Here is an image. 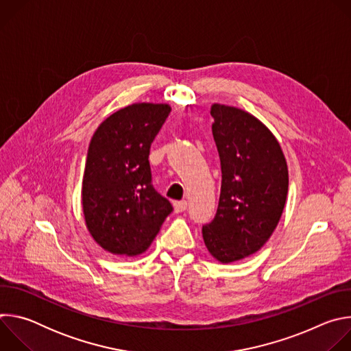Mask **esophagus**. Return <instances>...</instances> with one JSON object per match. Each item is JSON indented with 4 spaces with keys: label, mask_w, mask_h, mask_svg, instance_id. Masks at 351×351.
Returning a JSON list of instances; mask_svg holds the SVG:
<instances>
[{
    "label": "esophagus",
    "mask_w": 351,
    "mask_h": 351,
    "mask_svg": "<svg viewBox=\"0 0 351 351\" xmlns=\"http://www.w3.org/2000/svg\"><path fill=\"white\" fill-rule=\"evenodd\" d=\"M186 208H187V202H186V199H183V202H176V203H173V210H175L176 214L186 211Z\"/></svg>",
    "instance_id": "1"
}]
</instances>
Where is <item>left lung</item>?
I'll list each match as a JSON object with an SVG mask.
<instances>
[{
    "label": "left lung",
    "mask_w": 351,
    "mask_h": 351,
    "mask_svg": "<svg viewBox=\"0 0 351 351\" xmlns=\"http://www.w3.org/2000/svg\"><path fill=\"white\" fill-rule=\"evenodd\" d=\"M211 115L222 184L203 239L217 261L230 264L257 253L272 236L286 204L289 172L279 141L254 115L223 104H213Z\"/></svg>",
    "instance_id": "1"
}]
</instances>
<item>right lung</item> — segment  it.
Wrapping results in <instances>:
<instances>
[{
  "label": "right lung",
  "mask_w": 351,
  "mask_h": 351,
  "mask_svg": "<svg viewBox=\"0 0 351 351\" xmlns=\"http://www.w3.org/2000/svg\"><path fill=\"white\" fill-rule=\"evenodd\" d=\"M171 112L168 104L136 103L94 132L82 183L84 222L94 241L115 256L143 254L172 206L152 184L148 156Z\"/></svg>",
  "instance_id": "obj_1"
}]
</instances>
